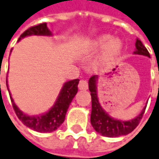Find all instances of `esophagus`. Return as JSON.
<instances>
[{
	"label": "esophagus",
	"instance_id": "1",
	"mask_svg": "<svg viewBox=\"0 0 159 159\" xmlns=\"http://www.w3.org/2000/svg\"><path fill=\"white\" fill-rule=\"evenodd\" d=\"M78 88L80 90H87L88 88V82L86 80H81L78 84Z\"/></svg>",
	"mask_w": 159,
	"mask_h": 159
}]
</instances>
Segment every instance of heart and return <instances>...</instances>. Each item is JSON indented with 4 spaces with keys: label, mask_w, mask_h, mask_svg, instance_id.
Listing matches in <instances>:
<instances>
[{
    "label": "heart",
    "mask_w": 159,
    "mask_h": 159,
    "mask_svg": "<svg viewBox=\"0 0 159 159\" xmlns=\"http://www.w3.org/2000/svg\"><path fill=\"white\" fill-rule=\"evenodd\" d=\"M108 35H102L97 38L93 42V48H101L104 45V50L102 54L103 59L108 60L117 56L122 48V43L119 39H111Z\"/></svg>",
    "instance_id": "b5f03b06"
}]
</instances>
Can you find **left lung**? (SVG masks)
<instances>
[{"label": "left lung", "mask_w": 159, "mask_h": 159, "mask_svg": "<svg viewBox=\"0 0 159 159\" xmlns=\"http://www.w3.org/2000/svg\"><path fill=\"white\" fill-rule=\"evenodd\" d=\"M134 53L150 57V55L148 49L145 48V46L139 39H137L136 41V50ZM96 79H97L96 75H93L89 79V90L91 92V97H92L91 124L93 128L98 133L109 138L127 135L130 133L139 125L140 120L143 117L147 106H145L139 116L129 121H122L111 118L103 111V109L101 107L99 103L97 92H96Z\"/></svg>", "instance_id": "1"}]
</instances>
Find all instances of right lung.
<instances>
[{
    "mask_svg": "<svg viewBox=\"0 0 159 159\" xmlns=\"http://www.w3.org/2000/svg\"><path fill=\"white\" fill-rule=\"evenodd\" d=\"M51 32L47 27V23H40L29 28L25 30L20 37L19 40L24 37L30 35H50ZM78 83L79 79L71 80L66 82L61 90L59 96L55 102L54 106L45 114L40 116H29L24 114L20 109L16 106L12 97L10 95L11 101L12 103V107L14 110L16 115L23 122L24 125L32 129L33 130L38 132H52L58 129L61 124L65 120V117L66 114L67 109L70 105L71 102L78 90ZM6 85L8 88V84L6 81ZM9 89V88H8ZM10 93V91H9ZM11 94V93H10Z\"/></svg>",
    "mask_w": 159,
    "mask_h": 159,
    "instance_id": "1",
    "label": "right lung"
}]
</instances>
